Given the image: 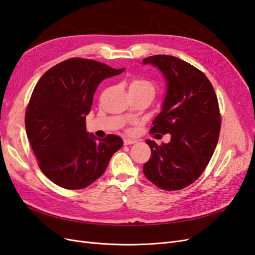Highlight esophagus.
Wrapping results in <instances>:
<instances>
[{"mask_svg":"<svg viewBox=\"0 0 255 255\" xmlns=\"http://www.w3.org/2000/svg\"><path fill=\"white\" fill-rule=\"evenodd\" d=\"M123 142H125L126 145H128V144L136 143L137 140L136 139H130V138H125V139H123Z\"/></svg>","mask_w":255,"mask_h":255,"instance_id":"esophagus-1","label":"esophagus"}]
</instances>
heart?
I'll return each instance as SVG.
<instances>
[{
	"label": "heart",
	"instance_id": "obj_1",
	"mask_svg": "<svg viewBox=\"0 0 255 255\" xmlns=\"http://www.w3.org/2000/svg\"><path fill=\"white\" fill-rule=\"evenodd\" d=\"M128 91H140L146 92V94L151 95L152 97L155 96V86L154 84L148 80L144 79H135L128 85Z\"/></svg>",
	"mask_w": 255,
	"mask_h": 255
}]
</instances>
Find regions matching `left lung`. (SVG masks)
I'll return each instance as SVG.
<instances>
[{
	"label": "left lung",
	"mask_w": 255,
	"mask_h": 255,
	"mask_svg": "<svg viewBox=\"0 0 255 255\" xmlns=\"http://www.w3.org/2000/svg\"><path fill=\"white\" fill-rule=\"evenodd\" d=\"M142 63L156 67L167 86L150 133L171 137L160 145L145 140L151 157L143 165V173L161 189H182L202 174L215 151L221 127L218 100L205 74L186 61L154 55Z\"/></svg>",
	"instance_id": "left-lung-1"
}]
</instances>
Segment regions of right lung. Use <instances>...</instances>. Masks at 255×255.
<instances>
[{
	"instance_id": "right-lung-1",
	"label": "right lung",
	"mask_w": 255,
	"mask_h": 255,
	"mask_svg": "<svg viewBox=\"0 0 255 255\" xmlns=\"http://www.w3.org/2000/svg\"><path fill=\"white\" fill-rule=\"evenodd\" d=\"M125 70L70 58L52 67L36 84L25 113L26 135L41 171L58 186L87 187L123 145L117 135L100 139L89 134L86 116L99 84Z\"/></svg>"
}]
</instances>
